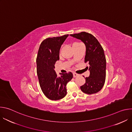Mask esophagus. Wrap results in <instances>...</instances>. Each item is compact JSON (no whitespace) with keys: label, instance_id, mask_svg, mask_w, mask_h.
<instances>
[{"label":"esophagus","instance_id":"obj_1","mask_svg":"<svg viewBox=\"0 0 132 132\" xmlns=\"http://www.w3.org/2000/svg\"><path fill=\"white\" fill-rule=\"evenodd\" d=\"M78 73H76V72H73V76L74 77H77L78 76Z\"/></svg>","mask_w":132,"mask_h":132}]
</instances>
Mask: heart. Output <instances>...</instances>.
I'll list each match as a JSON object with an SVG mask.
<instances>
[{
	"label": "heart",
	"instance_id": "1",
	"mask_svg": "<svg viewBox=\"0 0 132 132\" xmlns=\"http://www.w3.org/2000/svg\"><path fill=\"white\" fill-rule=\"evenodd\" d=\"M77 43H74L73 44V45H75V44H77Z\"/></svg>",
	"mask_w": 132,
	"mask_h": 132
}]
</instances>
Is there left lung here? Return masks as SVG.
I'll return each mask as SVG.
<instances>
[{"label": "left lung", "mask_w": 132, "mask_h": 132, "mask_svg": "<svg viewBox=\"0 0 132 132\" xmlns=\"http://www.w3.org/2000/svg\"><path fill=\"white\" fill-rule=\"evenodd\" d=\"M70 36L80 40L86 46L85 63L89 64L86 68H89L90 75L85 78L86 82L80 89L89 95L97 93L101 90L105 80L106 59L104 50L98 40L90 33L82 32Z\"/></svg>", "instance_id": "left-lung-1"}]
</instances>
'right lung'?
Listing matches in <instances>:
<instances>
[{"mask_svg": "<svg viewBox=\"0 0 132 132\" xmlns=\"http://www.w3.org/2000/svg\"><path fill=\"white\" fill-rule=\"evenodd\" d=\"M68 34L49 37L41 44L36 60L37 74L41 90L44 95L52 100L63 98L67 94L66 85L73 77L72 72L60 73L57 76L54 68L60 60V51Z\"/></svg>", "mask_w": 132, "mask_h": 132, "instance_id": "obj_1", "label": "right lung"}]
</instances>
